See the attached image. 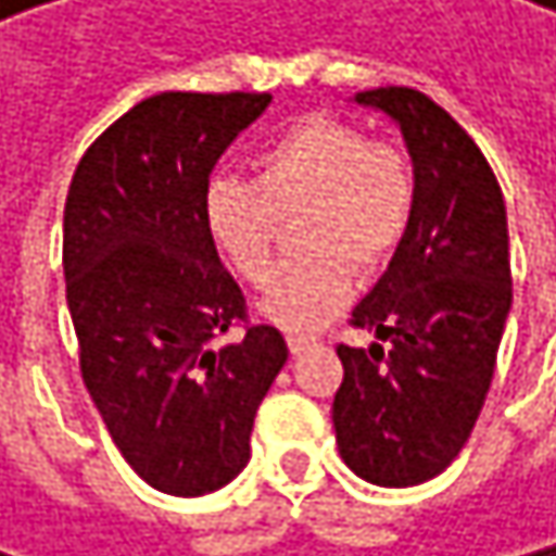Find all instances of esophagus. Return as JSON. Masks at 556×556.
<instances>
[{
  "label": "esophagus",
  "instance_id": "obj_1",
  "mask_svg": "<svg viewBox=\"0 0 556 556\" xmlns=\"http://www.w3.org/2000/svg\"><path fill=\"white\" fill-rule=\"evenodd\" d=\"M288 348H291V354H304L308 348H315V338H308V334H288Z\"/></svg>",
  "mask_w": 556,
  "mask_h": 556
}]
</instances>
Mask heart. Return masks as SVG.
I'll return each mask as SVG.
<instances>
[{
    "mask_svg": "<svg viewBox=\"0 0 556 556\" xmlns=\"http://www.w3.org/2000/svg\"><path fill=\"white\" fill-rule=\"evenodd\" d=\"M235 175L205 188V228L228 265L262 288L275 271L285 222L298 218L301 258L271 281L262 312L288 331H315L354 294V268H384L410 225L414 178L401 149L371 142L334 115H304Z\"/></svg>",
    "mask_w": 556,
    "mask_h": 556,
    "instance_id": "heart-1",
    "label": "heart"
}]
</instances>
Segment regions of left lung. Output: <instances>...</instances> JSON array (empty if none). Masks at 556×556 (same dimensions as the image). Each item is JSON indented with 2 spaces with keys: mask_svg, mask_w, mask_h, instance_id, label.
I'll return each instance as SVG.
<instances>
[{
  "mask_svg": "<svg viewBox=\"0 0 556 556\" xmlns=\"http://www.w3.org/2000/svg\"><path fill=\"white\" fill-rule=\"evenodd\" d=\"M397 122L414 165V212L378 285L351 312L371 348L338 344L331 421L357 478L414 488L460 454L484 407L510 312L501 185L438 102L388 86L354 96Z\"/></svg>",
  "mask_w": 556,
  "mask_h": 556,
  "instance_id": "left-lung-1",
  "label": "left lung"
}]
</instances>
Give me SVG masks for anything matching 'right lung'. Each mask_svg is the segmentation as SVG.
<instances>
[{"instance_id":"obj_1","label":"right lung","mask_w":556,"mask_h":556,"mask_svg":"<svg viewBox=\"0 0 556 556\" xmlns=\"http://www.w3.org/2000/svg\"><path fill=\"white\" fill-rule=\"evenodd\" d=\"M268 92H162L81 155L65 199V301L102 421L149 488L202 497L252 457L255 410L288 361L205 228L215 162ZM245 321L238 342L217 338Z\"/></svg>"}]
</instances>
